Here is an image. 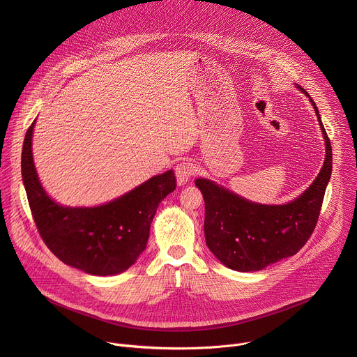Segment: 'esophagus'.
Returning a JSON list of instances; mask_svg holds the SVG:
<instances>
[{"mask_svg": "<svg viewBox=\"0 0 357 357\" xmlns=\"http://www.w3.org/2000/svg\"><path fill=\"white\" fill-rule=\"evenodd\" d=\"M193 172H195V167H193L192 162L185 161V162L178 164L176 168H175V175H176V179H178V183L185 185L190 179Z\"/></svg>", "mask_w": 357, "mask_h": 357, "instance_id": "obj_1", "label": "esophagus"}]
</instances>
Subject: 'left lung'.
<instances>
[{
  "label": "left lung",
  "mask_w": 357,
  "mask_h": 357,
  "mask_svg": "<svg viewBox=\"0 0 357 357\" xmlns=\"http://www.w3.org/2000/svg\"><path fill=\"white\" fill-rule=\"evenodd\" d=\"M317 113L325 141V161L315 181L298 197L282 205L248 200L208 178L195 185L205 199V238L215 257L226 267L260 271L296 254L311 237L332 174V146L312 97L301 86Z\"/></svg>",
  "instance_id": "1"
}]
</instances>
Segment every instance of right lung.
Here are the masks:
<instances>
[{
  "instance_id": "right-lung-1",
  "label": "right lung",
  "mask_w": 357,
  "mask_h": 357,
  "mask_svg": "<svg viewBox=\"0 0 357 357\" xmlns=\"http://www.w3.org/2000/svg\"><path fill=\"white\" fill-rule=\"evenodd\" d=\"M26 131L21 171L36 227L55 256L90 275H116L128 270L145 250L160 203L176 188L172 169L149 178L130 192L97 206L61 205L38 176L32 135Z\"/></svg>"
}]
</instances>
